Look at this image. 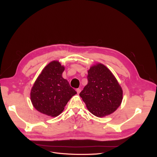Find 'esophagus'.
Wrapping results in <instances>:
<instances>
[{"label":"esophagus","mask_w":157,"mask_h":157,"mask_svg":"<svg viewBox=\"0 0 157 157\" xmlns=\"http://www.w3.org/2000/svg\"><path fill=\"white\" fill-rule=\"evenodd\" d=\"M76 90L78 94H79L80 93V92H81V89H79V88H77Z\"/></svg>","instance_id":"34e87169"}]
</instances>
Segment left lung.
<instances>
[{"label":"left lung","instance_id":"obj_1","mask_svg":"<svg viewBox=\"0 0 157 157\" xmlns=\"http://www.w3.org/2000/svg\"><path fill=\"white\" fill-rule=\"evenodd\" d=\"M88 84L79 94L88 110L98 118L114 113L121 104L123 90L111 71L101 63L88 71Z\"/></svg>","mask_w":157,"mask_h":157}]
</instances>
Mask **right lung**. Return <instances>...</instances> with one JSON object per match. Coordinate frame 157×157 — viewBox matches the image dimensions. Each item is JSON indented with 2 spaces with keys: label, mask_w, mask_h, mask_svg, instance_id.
Returning <instances> with one entry per match:
<instances>
[{
  "label": "right lung",
  "mask_w": 157,
  "mask_h": 157,
  "mask_svg": "<svg viewBox=\"0 0 157 157\" xmlns=\"http://www.w3.org/2000/svg\"><path fill=\"white\" fill-rule=\"evenodd\" d=\"M64 70V65L53 60L45 66L36 79L30 90V100L39 112L51 117H57L77 94L68 81L63 78Z\"/></svg>",
  "instance_id": "right-lung-1"
}]
</instances>
